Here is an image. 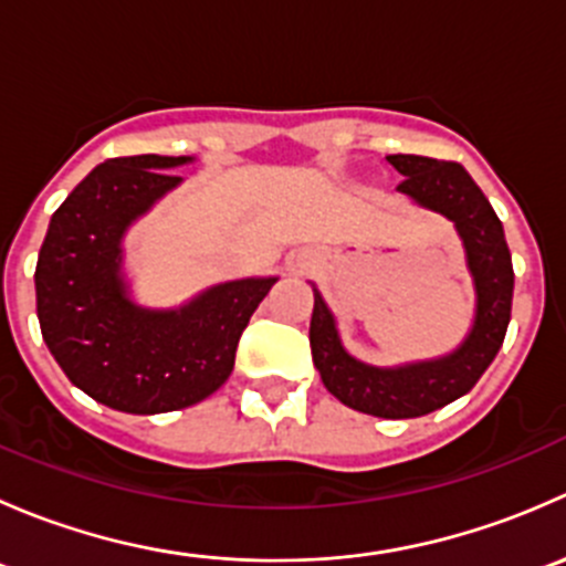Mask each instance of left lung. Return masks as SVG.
<instances>
[{"instance_id": "8db88e82", "label": "left lung", "mask_w": 566, "mask_h": 566, "mask_svg": "<svg viewBox=\"0 0 566 566\" xmlns=\"http://www.w3.org/2000/svg\"><path fill=\"white\" fill-rule=\"evenodd\" d=\"M389 164L402 175L399 191L424 208L443 213L458 227L476 284V317L471 334L460 350L441 361L375 369L347 356L328 306L315 293L310 345L325 389L347 408L380 419H416L471 391L493 364L512 317L515 271L499 216L458 161L389 156Z\"/></svg>"}]
</instances>
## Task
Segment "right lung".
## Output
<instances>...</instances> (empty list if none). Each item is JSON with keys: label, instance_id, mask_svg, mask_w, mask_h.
<instances>
[{"label": "right lung", "instance_id": "right-lung-1", "mask_svg": "<svg viewBox=\"0 0 566 566\" xmlns=\"http://www.w3.org/2000/svg\"><path fill=\"white\" fill-rule=\"evenodd\" d=\"M186 156L112 158L51 216L35 268L38 319L73 386L123 413H167L202 402L235 367L243 328L276 279L208 290L177 312L130 304L119 238L180 177Z\"/></svg>", "mask_w": 566, "mask_h": 566}]
</instances>
